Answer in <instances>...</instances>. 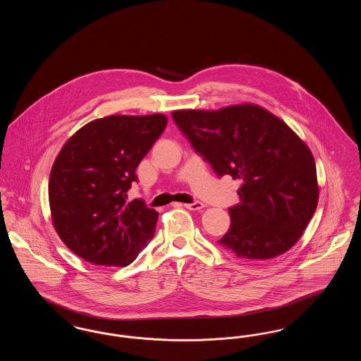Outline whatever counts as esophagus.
<instances>
[{"label":"esophagus","mask_w":361,"mask_h":361,"mask_svg":"<svg viewBox=\"0 0 361 361\" xmlns=\"http://www.w3.org/2000/svg\"><path fill=\"white\" fill-rule=\"evenodd\" d=\"M185 208H188L190 211H199L202 208H204V204L200 203V202H193V203H188V204H184Z\"/></svg>","instance_id":"obj_1"}]
</instances>
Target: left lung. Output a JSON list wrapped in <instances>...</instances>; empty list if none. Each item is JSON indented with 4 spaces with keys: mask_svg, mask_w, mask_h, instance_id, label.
I'll list each match as a JSON object with an SVG mask.
<instances>
[{
    "mask_svg": "<svg viewBox=\"0 0 361 361\" xmlns=\"http://www.w3.org/2000/svg\"><path fill=\"white\" fill-rule=\"evenodd\" d=\"M173 119L218 176L240 180V203L221 246L243 259H269L302 237L319 187L309 146L256 104L216 111L177 109Z\"/></svg>",
    "mask_w": 361,
    "mask_h": 361,
    "instance_id": "left-lung-1",
    "label": "left lung"
}]
</instances>
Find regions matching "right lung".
Instances as JSON below:
<instances>
[{
  "label": "right lung",
  "mask_w": 361,
  "mask_h": 361,
  "mask_svg": "<svg viewBox=\"0 0 361 361\" xmlns=\"http://www.w3.org/2000/svg\"><path fill=\"white\" fill-rule=\"evenodd\" d=\"M168 124L162 114L89 121L56 155L49 181L52 224L78 257L127 267L154 237L158 212L126 202L135 169Z\"/></svg>",
  "instance_id": "add662e5"
}]
</instances>
